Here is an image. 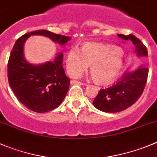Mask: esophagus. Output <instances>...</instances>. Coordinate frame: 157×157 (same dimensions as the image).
I'll list each match as a JSON object with an SVG mask.
<instances>
[{"mask_svg":"<svg viewBox=\"0 0 157 157\" xmlns=\"http://www.w3.org/2000/svg\"><path fill=\"white\" fill-rule=\"evenodd\" d=\"M71 84H76V85H79V86H86V84L85 83L81 82L79 81H71Z\"/></svg>","mask_w":157,"mask_h":157,"instance_id":"34e87169","label":"esophagus"}]
</instances>
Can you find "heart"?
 <instances>
[{
	"label": "heart",
	"instance_id": "1",
	"mask_svg": "<svg viewBox=\"0 0 157 157\" xmlns=\"http://www.w3.org/2000/svg\"><path fill=\"white\" fill-rule=\"evenodd\" d=\"M91 65L90 71L99 85H108L121 72L123 65V52L110 44L89 42L82 51L71 48L66 55V68L72 77L80 75Z\"/></svg>",
	"mask_w": 157,
	"mask_h": 157
}]
</instances>
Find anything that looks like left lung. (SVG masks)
Listing matches in <instances>:
<instances>
[{
    "mask_svg": "<svg viewBox=\"0 0 157 157\" xmlns=\"http://www.w3.org/2000/svg\"><path fill=\"white\" fill-rule=\"evenodd\" d=\"M118 36L132 41L138 57L148 55L146 46L136 37L132 35H118ZM148 72V68L143 66L132 72L126 73L114 86L101 89L92 104L98 110L105 113H115L126 109L133 105L143 93Z\"/></svg>",
    "mask_w": 157,
    "mask_h": 157,
    "instance_id": "8db88e82",
    "label": "left lung"
}]
</instances>
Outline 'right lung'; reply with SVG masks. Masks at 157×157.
Returning <instances> with one entry per match:
<instances>
[{"instance_id": "obj_1", "label": "right lung", "mask_w": 157, "mask_h": 157, "mask_svg": "<svg viewBox=\"0 0 157 157\" xmlns=\"http://www.w3.org/2000/svg\"><path fill=\"white\" fill-rule=\"evenodd\" d=\"M31 35H42L64 45L71 38L38 30L25 34L16 41L7 64L10 87L17 99L28 109L42 113L57 108L65 98L70 80L65 73L63 54L56 55L53 62L39 65L27 62L24 55V44Z\"/></svg>"}]
</instances>
